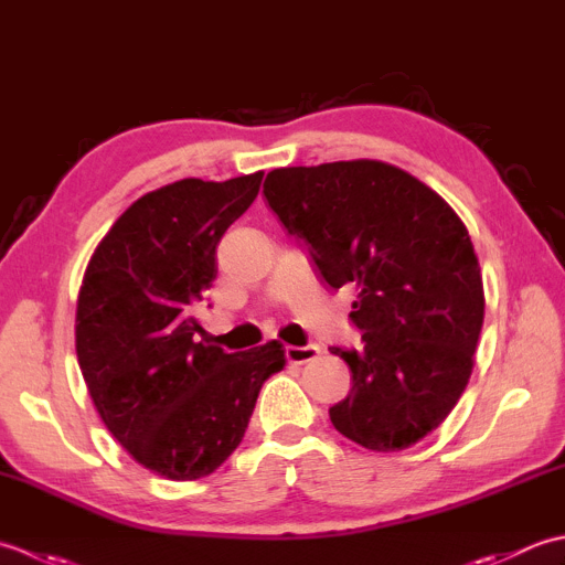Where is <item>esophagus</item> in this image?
<instances>
[{
  "mask_svg": "<svg viewBox=\"0 0 565 565\" xmlns=\"http://www.w3.org/2000/svg\"><path fill=\"white\" fill-rule=\"evenodd\" d=\"M320 354V347L318 344H306V347H294L289 344L286 347V359H289L291 364H306V362H313Z\"/></svg>",
  "mask_w": 565,
  "mask_h": 565,
  "instance_id": "obj_1",
  "label": "esophagus"
}]
</instances>
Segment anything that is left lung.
<instances>
[{
	"label": "left lung",
	"instance_id": "obj_1",
	"mask_svg": "<svg viewBox=\"0 0 565 565\" xmlns=\"http://www.w3.org/2000/svg\"><path fill=\"white\" fill-rule=\"evenodd\" d=\"M264 196L303 239L322 281L356 286L362 350L330 347L352 391L334 429L371 451H401L459 403L483 328V276L471 235L437 191L379 160L281 167Z\"/></svg>",
	"mask_w": 565,
	"mask_h": 565
}]
</instances>
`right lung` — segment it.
<instances>
[{
  "instance_id": "add662e5",
  "label": "right lung",
  "mask_w": 565,
  "mask_h": 565,
  "mask_svg": "<svg viewBox=\"0 0 565 565\" xmlns=\"http://www.w3.org/2000/svg\"><path fill=\"white\" fill-rule=\"evenodd\" d=\"M262 177L150 191L84 271L75 347L94 407L140 466L170 481L209 476L237 449L262 383L286 364L276 340L239 354L196 342L215 247L257 199Z\"/></svg>"
}]
</instances>
